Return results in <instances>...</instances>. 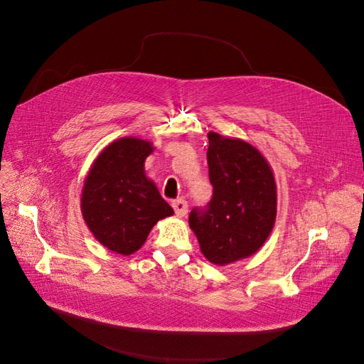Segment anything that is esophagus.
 <instances>
[{
	"label": "esophagus",
	"instance_id": "esophagus-1",
	"mask_svg": "<svg viewBox=\"0 0 364 364\" xmlns=\"http://www.w3.org/2000/svg\"><path fill=\"white\" fill-rule=\"evenodd\" d=\"M171 205H173L174 213L178 217H183V215H186V213H188V203H186V200H183V199L174 200Z\"/></svg>",
	"mask_w": 364,
	"mask_h": 364
}]
</instances>
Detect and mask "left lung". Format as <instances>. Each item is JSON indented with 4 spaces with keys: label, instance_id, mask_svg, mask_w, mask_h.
Here are the masks:
<instances>
[{
    "label": "left lung",
    "instance_id": "left-lung-1",
    "mask_svg": "<svg viewBox=\"0 0 364 364\" xmlns=\"http://www.w3.org/2000/svg\"><path fill=\"white\" fill-rule=\"evenodd\" d=\"M206 151L213 199L193 209L190 228L203 257L226 266L257 253L277 220V182L267 159L240 138L208 134Z\"/></svg>",
    "mask_w": 364,
    "mask_h": 364
}]
</instances>
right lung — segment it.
<instances>
[{"label":"right lung","mask_w":364,"mask_h":364,"mask_svg":"<svg viewBox=\"0 0 364 364\" xmlns=\"http://www.w3.org/2000/svg\"><path fill=\"white\" fill-rule=\"evenodd\" d=\"M150 141L124 136L106 146L83 183L80 209L98 243L119 255L142 247L151 228L174 214L158 186L146 176Z\"/></svg>","instance_id":"add662e5"}]
</instances>
